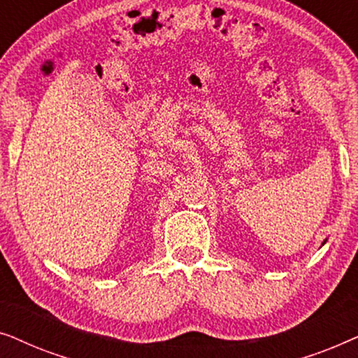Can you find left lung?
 <instances>
[{"mask_svg": "<svg viewBox=\"0 0 358 358\" xmlns=\"http://www.w3.org/2000/svg\"><path fill=\"white\" fill-rule=\"evenodd\" d=\"M326 241H327V239H324V243H322V244H326Z\"/></svg>", "mask_w": 358, "mask_h": 358, "instance_id": "1", "label": "left lung"}]
</instances>
